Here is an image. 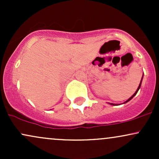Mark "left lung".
<instances>
[{
    "label": "left lung",
    "mask_w": 159,
    "mask_h": 159,
    "mask_svg": "<svg viewBox=\"0 0 159 159\" xmlns=\"http://www.w3.org/2000/svg\"><path fill=\"white\" fill-rule=\"evenodd\" d=\"M143 76H142V78H141V81H140V84H139V86H138V89H137V90L135 91V93H134V94H133V95H132V96H131V97L129 98V99H127V100H126V101H125V102H123V104H125V103H127V102H129V101H130V100H131V99H132V98L133 97H134V96H135V95L137 94V93H138V90H139V89L140 88V86H141V83H142V79H143ZM109 104H110V105H117V104H114V103H109Z\"/></svg>",
    "instance_id": "left-lung-1"
}]
</instances>
